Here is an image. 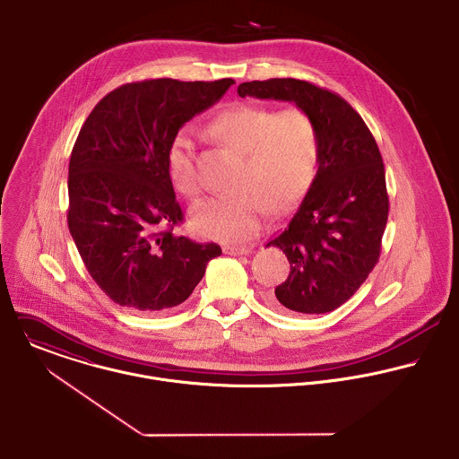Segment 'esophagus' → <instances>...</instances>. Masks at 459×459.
I'll return each mask as SVG.
<instances>
[{
    "mask_svg": "<svg viewBox=\"0 0 459 459\" xmlns=\"http://www.w3.org/2000/svg\"><path fill=\"white\" fill-rule=\"evenodd\" d=\"M223 252L225 254H229V255H248L250 254V248H247V247H234V245H227V247H223Z\"/></svg>",
    "mask_w": 459,
    "mask_h": 459,
    "instance_id": "1",
    "label": "esophagus"
}]
</instances>
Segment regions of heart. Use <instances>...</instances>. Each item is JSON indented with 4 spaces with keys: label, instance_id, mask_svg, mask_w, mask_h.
<instances>
[{
    "label": "heart",
    "instance_id": "heart-1",
    "mask_svg": "<svg viewBox=\"0 0 459 459\" xmlns=\"http://www.w3.org/2000/svg\"><path fill=\"white\" fill-rule=\"evenodd\" d=\"M209 134L241 153L234 195L212 196L193 211L198 234L241 243L255 238L270 209H291L309 189L320 157L315 119L299 107L273 110L257 103H234L209 123ZM168 173L178 193L195 198L200 180L195 166V143L180 132L168 148Z\"/></svg>",
    "mask_w": 459,
    "mask_h": 459
}]
</instances>
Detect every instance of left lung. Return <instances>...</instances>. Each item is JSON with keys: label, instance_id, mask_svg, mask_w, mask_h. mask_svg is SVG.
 Instances as JSON below:
<instances>
[{"label": "left lung", "instance_id": "left-lung-1", "mask_svg": "<svg viewBox=\"0 0 459 459\" xmlns=\"http://www.w3.org/2000/svg\"><path fill=\"white\" fill-rule=\"evenodd\" d=\"M241 98L293 101L311 114L320 137L316 177L286 229L268 241L290 261L272 304L322 315L345 304L379 261L390 200L379 146L340 94L297 78L245 82Z\"/></svg>", "mask_w": 459, "mask_h": 459}]
</instances>
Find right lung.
Returning <instances> with one entry per match:
<instances>
[{
	"instance_id": "right-lung-1",
	"label": "right lung",
	"mask_w": 459,
	"mask_h": 459,
	"mask_svg": "<svg viewBox=\"0 0 459 459\" xmlns=\"http://www.w3.org/2000/svg\"><path fill=\"white\" fill-rule=\"evenodd\" d=\"M232 78L130 82L103 96L69 159L67 227L101 291L132 311H162L196 288L216 243L173 232L184 214L168 173L178 128L214 105Z\"/></svg>"
}]
</instances>
